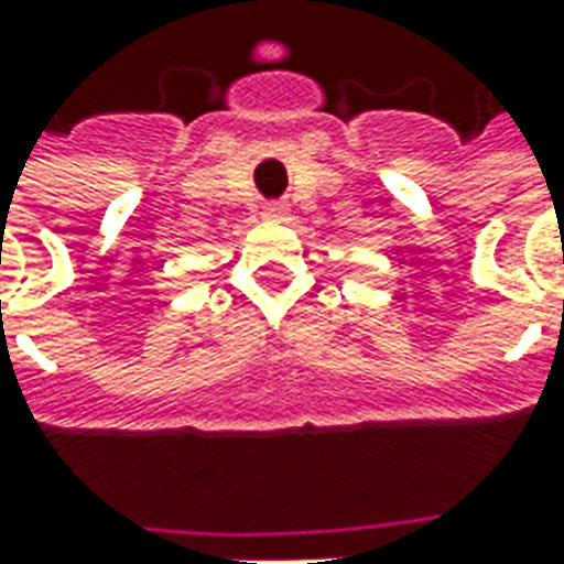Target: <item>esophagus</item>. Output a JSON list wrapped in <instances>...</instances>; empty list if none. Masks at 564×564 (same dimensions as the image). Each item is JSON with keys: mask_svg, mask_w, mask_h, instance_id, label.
<instances>
[{"mask_svg": "<svg viewBox=\"0 0 564 564\" xmlns=\"http://www.w3.org/2000/svg\"><path fill=\"white\" fill-rule=\"evenodd\" d=\"M262 217H269V220H286V217H290V210L283 208V205H271V208L262 210Z\"/></svg>", "mask_w": 564, "mask_h": 564, "instance_id": "34e87169", "label": "esophagus"}]
</instances>
